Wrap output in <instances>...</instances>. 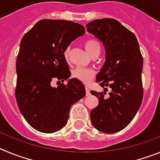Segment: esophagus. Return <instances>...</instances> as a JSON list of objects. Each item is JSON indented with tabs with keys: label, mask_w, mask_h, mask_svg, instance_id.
I'll list each match as a JSON object with an SVG mask.
<instances>
[{
	"label": "esophagus",
	"mask_w": 160,
	"mask_h": 160,
	"mask_svg": "<svg viewBox=\"0 0 160 160\" xmlns=\"http://www.w3.org/2000/svg\"><path fill=\"white\" fill-rule=\"evenodd\" d=\"M86 94L87 96H89L90 94V90L88 87H86Z\"/></svg>",
	"instance_id": "esophagus-1"
}]
</instances>
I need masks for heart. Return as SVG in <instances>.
Here are the masks:
<instances>
[{
    "instance_id": "heart-1",
    "label": "heart",
    "mask_w": 160,
    "mask_h": 160,
    "mask_svg": "<svg viewBox=\"0 0 160 160\" xmlns=\"http://www.w3.org/2000/svg\"><path fill=\"white\" fill-rule=\"evenodd\" d=\"M84 46L86 49L87 50L91 57L94 55H98L101 49V46L100 43L98 42L96 39H88L85 42ZM70 53V49H67L64 52V57L66 59H68ZM94 71L92 69H88V68H82V67H76L72 70L71 76L73 78H75L78 81L82 82L83 83L90 82L94 78Z\"/></svg>"
}]
</instances>
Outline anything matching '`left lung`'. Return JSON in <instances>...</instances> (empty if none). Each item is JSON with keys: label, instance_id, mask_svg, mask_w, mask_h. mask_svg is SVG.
<instances>
[{"label": "left lung", "instance_id": "obj_1", "mask_svg": "<svg viewBox=\"0 0 160 160\" xmlns=\"http://www.w3.org/2000/svg\"><path fill=\"white\" fill-rule=\"evenodd\" d=\"M87 27L102 41L106 50V62L96 80L105 89L104 92L90 91L99 99L90 112V119L98 131L113 134L128 127L140 107L143 58L134 32L117 20L97 19ZM107 87L112 90L107 96Z\"/></svg>", "mask_w": 160, "mask_h": 160}]
</instances>
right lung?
I'll return each instance as SVG.
<instances>
[{
  "instance_id": "right-lung-1",
  "label": "right lung",
  "mask_w": 160,
  "mask_h": 160,
  "mask_svg": "<svg viewBox=\"0 0 160 160\" xmlns=\"http://www.w3.org/2000/svg\"><path fill=\"white\" fill-rule=\"evenodd\" d=\"M83 25L65 20L43 19L22 38L17 58L15 96L28 123L43 133L58 131L67 123L73 103L86 95L82 82L70 76L64 52L84 35ZM55 78L62 83L55 88Z\"/></svg>"
}]
</instances>
